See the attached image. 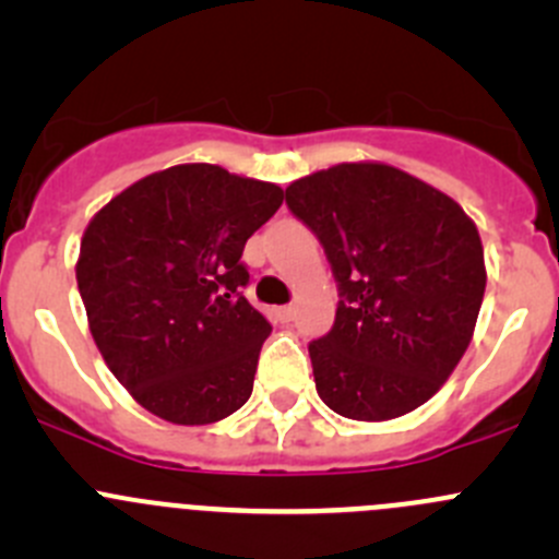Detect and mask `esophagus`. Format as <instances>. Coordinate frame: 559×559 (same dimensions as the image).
Here are the masks:
<instances>
[{
	"instance_id": "34e87169",
	"label": "esophagus",
	"mask_w": 559,
	"mask_h": 559,
	"mask_svg": "<svg viewBox=\"0 0 559 559\" xmlns=\"http://www.w3.org/2000/svg\"><path fill=\"white\" fill-rule=\"evenodd\" d=\"M275 313H278V319L284 321V324H286V321H292V319H295L297 308H295V306H284V308H278V311H275Z\"/></svg>"
}]
</instances>
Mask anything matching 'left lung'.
Masks as SVG:
<instances>
[{"mask_svg": "<svg viewBox=\"0 0 559 559\" xmlns=\"http://www.w3.org/2000/svg\"><path fill=\"white\" fill-rule=\"evenodd\" d=\"M286 205L324 246L341 295L332 330L308 346L319 397L357 421L419 408L476 330L487 286L476 224L436 186L381 162L306 175Z\"/></svg>", "mask_w": 559, "mask_h": 559, "instance_id": "1", "label": "left lung"}]
</instances>
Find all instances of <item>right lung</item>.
I'll list each match as a JSON object with an SVG mask.
<instances>
[{"instance_id": "right-lung-1", "label": "right lung", "mask_w": 559, "mask_h": 559, "mask_svg": "<svg viewBox=\"0 0 559 559\" xmlns=\"http://www.w3.org/2000/svg\"><path fill=\"white\" fill-rule=\"evenodd\" d=\"M284 189L218 165H175L88 222L75 275L88 330L127 392L173 425H213L253 389L273 326L243 297L246 240Z\"/></svg>"}]
</instances>
